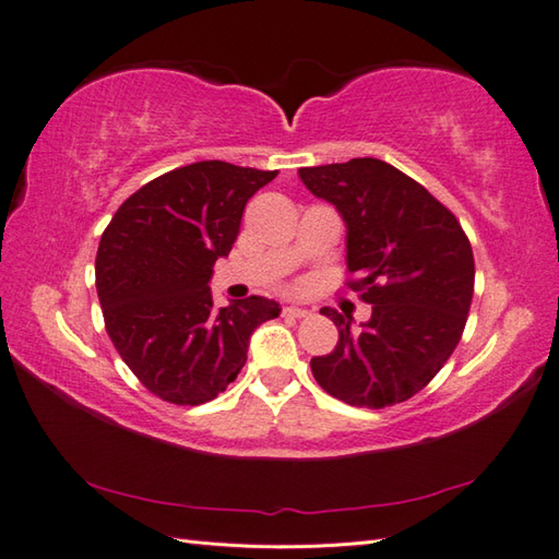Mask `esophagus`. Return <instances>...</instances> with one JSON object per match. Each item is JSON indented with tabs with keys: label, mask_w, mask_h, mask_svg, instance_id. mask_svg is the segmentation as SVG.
<instances>
[{
	"label": "esophagus",
	"mask_w": 559,
	"mask_h": 559,
	"mask_svg": "<svg viewBox=\"0 0 559 559\" xmlns=\"http://www.w3.org/2000/svg\"><path fill=\"white\" fill-rule=\"evenodd\" d=\"M284 313L294 316V319H304V316H309L311 311L304 309V307H284Z\"/></svg>",
	"instance_id": "1"
}]
</instances>
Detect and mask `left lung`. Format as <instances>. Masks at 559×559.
Instances as JSON below:
<instances>
[{
    "label": "left lung",
    "mask_w": 559,
    "mask_h": 559,
    "mask_svg": "<svg viewBox=\"0 0 559 559\" xmlns=\"http://www.w3.org/2000/svg\"><path fill=\"white\" fill-rule=\"evenodd\" d=\"M299 177L345 221L347 270L360 275L350 287L372 304L360 329L321 309L338 343L311 357L316 382L350 406L402 404L440 372L465 331L475 292L465 230L426 187L377 157L301 167Z\"/></svg>",
    "instance_id": "left-lung-1"
}]
</instances>
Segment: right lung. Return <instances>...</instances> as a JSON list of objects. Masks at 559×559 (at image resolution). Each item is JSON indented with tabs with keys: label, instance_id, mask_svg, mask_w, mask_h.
<instances>
[{
	"label": "right lung",
	"instance_id": "add662e5",
	"mask_svg": "<svg viewBox=\"0 0 559 559\" xmlns=\"http://www.w3.org/2000/svg\"><path fill=\"white\" fill-rule=\"evenodd\" d=\"M277 177L202 160L131 194L102 234L97 294L121 360L163 402H212L248 360L250 335L280 316L265 297L214 307V262L228 258L248 199Z\"/></svg>",
	"mask_w": 559,
	"mask_h": 559
}]
</instances>
